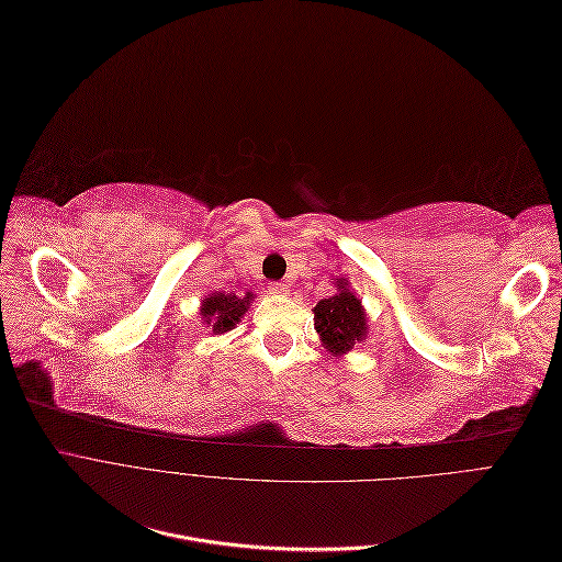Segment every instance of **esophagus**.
<instances>
[{
    "label": "esophagus",
    "mask_w": 562,
    "mask_h": 562,
    "mask_svg": "<svg viewBox=\"0 0 562 562\" xmlns=\"http://www.w3.org/2000/svg\"><path fill=\"white\" fill-rule=\"evenodd\" d=\"M267 291H269L271 295H288V293H291V288H288V285L281 283V281H271V283L267 285Z\"/></svg>",
    "instance_id": "obj_1"
}]
</instances>
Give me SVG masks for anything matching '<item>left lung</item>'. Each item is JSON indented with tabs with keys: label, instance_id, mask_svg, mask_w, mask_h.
<instances>
[{
	"label": "left lung",
	"instance_id": "left-lung-1",
	"mask_svg": "<svg viewBox=\"0 0 562 562\" xmlns=\"http://www.w3.org/2000/svg\"><path fill=\"white\" fill-rule=\"evenodd\" d=\"M337 285L339 291L333 297L321 300L314 307V328L321 335L323 347L342 356L363 342L368 326L361 300L349 291L347 281L339 279Z\"/></svg>",
	"mask_w": 562,
	"mask_h": 562
}]
</instances>
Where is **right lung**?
I'll list each match as a JSON object with an SVG mask.
<instances>
[{
	"label": "right lung",
	"instance_id": "add662e5",
	"mask_svg": "<svg viewBox=\"0 0 562 562\" xmlns=\"http://www.w3.org/2000/svg\"><path fill=\"white\" fill-rule=\"evenodd\" d=\"M250 300H252L250 293H246L244 297L234 293H211L201 302V318L209 328H213L215 335L227 333L248 312Z\"/></svg>",
	"mask_w": 562,
	"mask_h": 562
}]
</instances>
